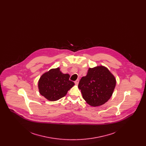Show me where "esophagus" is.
Returning a JSON list of instances; mask_svg holds the SVG:
<instances>
[{
    "instance_id": "1",
    "label": "esophagus",
    "mask_w": 146,
    "mask_h": 146,
    "mask_svg": "<svg viewBox=\"0 0 146 146\" xmlns=\"http://www.w3.org/2000/svg\"><path fill=\"white\" fill-rule=\"evenodd\" d=\"M79 79H77V80H76L75 82H74V83H75V84H76V85H78V83H79Z\"/></svg>"
}]
</instances>
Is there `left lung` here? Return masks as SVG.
I'll list each match as a JSON object with an SVG mask.
<instances>
[{
	"instance_id": "8db88e82",
	"label": "left lung",
	"mask_w": 146,
	"mask_h": 146,
	"mask_svg": "<svg viewBox=\"0 0 146 146\" xmlns=\"http://www.w3.org/2000/svg\"><path fill=\"white\" fill-rule=\"evenodd\" d=\"M116 85V79L109 70L100 65L89 68L78 85L83 98L92 107L104 104L111 97Z\"/></svg>"
}]
</instances>
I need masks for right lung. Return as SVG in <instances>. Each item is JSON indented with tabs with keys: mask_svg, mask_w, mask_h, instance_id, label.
<instances>
[{
	"mask_svg": "<svg viewBox=\"0 0 146 146\" xmlns=\"http://www.w3.org/2000/svg\"><path fill=\"white\" fill-rule=\"evenodd\" d=\"M70 74H63L59 67L42 74L38 81V89L42 96L50 101H56L66 96L75 84L70 80Z\"/></svg>",
	"mask_w": 146,
	"mask_h": 146,
	"instance_id": "right-lung-1",
	"label": "right lung"
}]
</instances>
